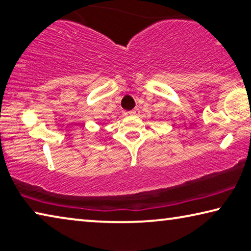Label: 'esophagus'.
Masks as SVG:
<instances>
[{
    "mask_svg": "<svg viewBox=\"0 0 251 251\" xmlns=\"http://www.w3.org/2000/svg\"><path fill=\"white\" fill-rule=\"evenodd\" d=\"M128 114L130 116H137V115H139V109L135 108L133 110H130V112H128Z\"/></svg>",
    "mask_w": 251,
    "mask_h": 251,
    "instance_id": "obj_1",
    "label": "esophagus"
}]
</instances>
